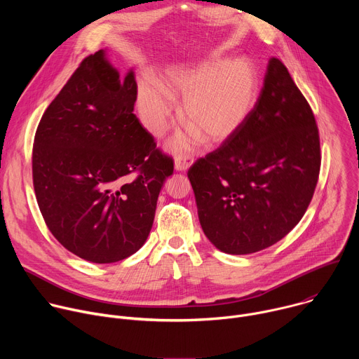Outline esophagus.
Wrapping results in <instances>:
<instances>
[{
	"instance_id": "34e87169",
	"label": "esophagus",
	"mask_w": 359,
	"mask_h": 359,
	"mask_svg": "<svg viewBox=\"0 0 359 359\" xmlns=\"http://www.w3.org/2000/svg\"><path fill=\"white\" fill-rule=\"evenodd\" d=\"M191 165H193V158H190V156H177L176 161H175V170L176 172H187Z\"/></svg>"
}]
</instances>
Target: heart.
Segmentation results:
<instances>
[{
  "label": "heart",
  "mask_w": 359,
  "mask_h": 359,
  "mask_svg": "<svg viewBox=\"0 0 359 359\" xmlns=\"http://www.w3.org/2000/svg\"><path fill=\"white\" fill-rule=\"evenodd\" d=\"M260 78L247 58L217 57L196 65L168 68L159 85L142 81L137 86V108L146 128L162 136L169 128L172 99H183L180 116L190 129L175 136L168 147L173 153L190 150L203 137L220 144L233 137L248 121L259 100Z\"/></svg>",
  "instance_id": "1"
}]
</instances>
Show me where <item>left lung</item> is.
<instances>
[{
    "label": "left lung",
    "mask_w": 359,
    "mask_h": 359,
    "mask_svg": "<svg viewBox=\"0 0 359 359\" xmlns=\"http://www.w3.org/2000/svg\"><path fill=\"white\" fill-rule=\"evenodd\" d=\"M321 165L313 111L287 68L270 58L244 126L189 169L200 226L227 254H251L287 236L313 198Z\"/></svg>",
    "instance_id": "1"
}]
</instances>
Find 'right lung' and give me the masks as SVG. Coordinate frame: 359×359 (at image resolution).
Returning <instances> with one entry per match:
<instances>
[{
  "label": "right lung",
  "instance_id": "add662e5",
  "mask_svg": "<svg viewBox=\"0 0 359 359\" xmlns=\"http://www.w3.org/2000/svg\"><path fill=\"white\" fill-rule=\"evenodd\" d=\"M137 86L107 49L85 58L45 111L34 140L36 201L54 237L108 264L146 241L173 161L133 115Z\"/></svg>",
  "mask_w": 359,
  "mask_h": 359
}]
</instances>
